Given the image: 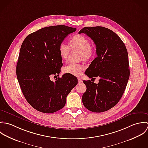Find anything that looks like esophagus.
<instances>
[{"instance_id":"obj_1","label":"esophagus","mask_w":148,"mask_h":148,"mask_svg":"<svg viewBox=\"0 0 148 148\" xmlns=\"http://www.w3.org/2000/svg\"><path fill=\"white\" fill-rule=\"evenodd\" d=\"M78 84H81L82 82V80L81 78H78Z\"/></svg>"}]
</instances>
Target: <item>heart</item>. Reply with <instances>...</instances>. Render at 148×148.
<instances>
[{
	"mask_svg": "<svg viewBox=\"0 0 148 148\" xmlns=\"http://www.w3.org/2000/svg\"><path fill=\"white\" fill-rule=\"evenodd\" d=\"M71 51H78V58L80 60L89 61L95 54L94 46L89 42V39L81 34H77L72 36L68 46L62 43L59 47V54L60 58L66 61ZM85 67L82 63H70L63 68L64 73L79 77L81 75Z\"/></svg>",
	"mask_w": 148,
	"mask_h": 148,
	"instance_id": "1",
	"label": "heart"
}]
</instances>
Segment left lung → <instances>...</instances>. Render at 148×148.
Returning <instances> with one entry per match:
<instances>
[{
	"label": "left lung",
	"mask_w": 148,
	"mask_h": 148,
	"mask_svg": "<svg viewBox=\"0 0 148 148\" xmlns=\"http://www.w3.org/2000/svg\"><path fill=\"white\" fill-rule=\"evenodd\" d=\"M84 33L96 45L97 57L85 74L89 78L99 77L98 84L84 81L86 91L82 95L84 106L95 113L106 112L116 106L126 89L130 75L128 54L118 35L101 26L84 27Z\"/></svg>",
	"instance_id": "left-lung-1"
}]
</instances>
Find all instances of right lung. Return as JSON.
Instances as JSON below:
<instances>
[{
  "instance_id": "obj_1",
  "label": "right lung",
  "mask_w": 148,
  "mask_h": 148,
  "mask_svg": "<svg viewBox=\"0 0 148 148\" xmlns=\"http://www.w3.org/2000/svg\"><path fill=\"white\" fill-rule=\"evenodd\" d=\"M76 30L64 25L44 27L29 34L22 44L16 69L18 81L27 101L39 112L52 113L62 109L78 84L77 78L69 74L55 82L50 79V75H59L63 65L59 46Z\"/></svg>"
}]
</instances>
